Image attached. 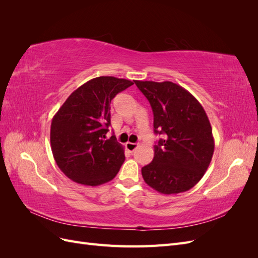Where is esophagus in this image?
I'll return each mask as SVG.
<instances>
[{"mask_svg":"<svg viewBox=\"0 0 258 258\" xmlns=\"http://www.w3.org/2000/svg\"><path fill=\"white\" fill-rule=\"evenodd\" d=\"M138 146H139V144H137V143H130V142H127V143H126L127 151H129L130 153L135 152V151L137 150V148H138Z\"/></svg>","mask_w":258,"mask_h":258,"instance_id":"1","label":"esophagus"}]
</instances>
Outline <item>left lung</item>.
Here are the masks:
<instances>
[{
  "label": "left lung",
  "instance_id": "obj_1",
  "mask_svg": "<svg viewBox=\"0 0 258 258\" xmlns=\"http://www.w3.org/2000/svg\"><path fill=\"white\" fill-rule=\"evenodd\" d=\"M150 101L154 131L165 135L154 146V158L142 168L145 183L160 194L189 190L212 160L214 138L204 107L189 91L172 82L135 81Z\"/></svg>",
  "mask_w": 258,
  "mask_h": 258
}]
</instances>
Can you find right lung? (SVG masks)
I'll use <instances>...</instances> for the list:
<instances>
[{
	"mask_svg": "<svg viewBox=\"0 0 258 258\" xmlns=\"http://www.w3.org/2000/svg\"><path fill=\"white\" fill-rule=\"evenodd\" d=\"M134 85L129 80L100 76L74 90L50 127V146L59 169L73 182L98 186L110 182L124 161L123 146L112 136L111 101Z\"/></svg>",
	"mask_w": 258,
	"mask_h": 258,
	"instance_id": "right-lung-1",
	"label": "right lung"
}]
</instances>
